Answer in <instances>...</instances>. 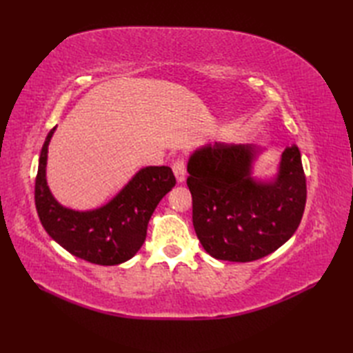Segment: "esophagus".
<instances>
[{
    "label": "esophagus",
    "mask_w": 353,
    "mask_h": 353,
    "mask_svg": "<svg viewBox=\"0 0 353 353\" xmlns=\"http://www.w3.org/2000/svg\"><path fill=\"white\" fill-rule=\"evenodd\" d=\"M172 172H174L176 176V181L179 183H182L186 177V167H185V162L183 159H176L172 162Z\"/></svg>",
    "instance_id": "1"
}]
</instances>
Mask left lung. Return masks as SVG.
<instances>
[{
	"instance_id": "1",
	"label": "left lung",
	"mask_w": 353,
	"mask_h": 353,
	"mask_svg": "<svg viewBox=\"0 0 353 353\" xmlns=\"http://www.w3.org/2000/svg\"><path fill=\"white\" fill-rule=\"evenodd\" d=\"M262 148L206 144L190 156L192 224L215 259L250 262L267 256L294 235L306 203L301 152L285 148L273 177L253 176Z\"/></svg>"
}]
</instances>
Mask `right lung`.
<instances>
[{"label": "right lung", "mask_w": 353, "mask_h": 353, "mask_svg": "<svg viewBox=\"0 0 353 353\" xmlns=\"http://www.w3.org/2000/svg\"><path fill=\"white\" fill-rule=\"evenodd\" d=\"M51 129L39 156L34 203L47 234L74 256L99 265H118L144 244L148 221L165 194L176 185L170 167H144L106 205L76 211L59 203L47 183Z\"/></svg>", "instance_id": "add662e5"}]
</instances>
